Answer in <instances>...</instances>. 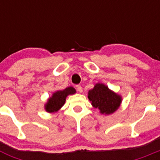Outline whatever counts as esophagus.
<instances>
[{
    "instance_id": "obj_1",
    "label": "esophagus",
    "mask_w": 160,
    "mask_h": 160,
    "mask_svg": "<svg viewBox=\"0 0 160 160\" xmlns=\"http://www.w3.org/2000/svg\"><path fill=\"white\" fill-rule=\"evenodd\" d=\"M76 89H77V90H78V91L79 93H82L83 89H82V87H81V86H79V85L76 86Z\"/></svg>"
}]
</instances>
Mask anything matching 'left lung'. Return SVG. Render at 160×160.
I'll return each instance as SVG.
<instances>
[{"label": "left lung", "mask_w": 160, "mask_h": 160, "mask_svg": "<svg viewBox=\"0 0 160 160\" xmlns=\"http://www.w3.org/2000/svg\"><path fill=\"white\" fill-rule=\"evenodd\" d=\"M88 99L94 108L99 110L102 114L109 115L119 108L122 98L104 83L98 82L94 85V88L88 91Z\"/></svg>", "instance_id": "obj_1"}]
</instances>
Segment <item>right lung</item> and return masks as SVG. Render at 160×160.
Wrapping results in <instances>:
<instances>
[{"label":"right lung","mask_w":160,"mask_h":160,"mask_svg":"<svg viewBox=\"0 0 160 160\" xmlns=\"http://www.w3.org/2000/svg\"><path fill=\"white\" fill-rule=\"evenodd\" d=\"M75 93L76 90L72 87H68L62 90H56L47 99L44 106L45 111L48 113L58 112L66 102V97Z\"/></svg>","instance_id":"obj_1"}]
</instances>
